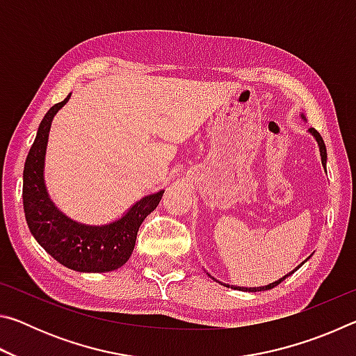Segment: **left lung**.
<instances>
[{"label":"left lung","mask_w":356,"mask_h":356,"mask_svg":"<svg viewBox=\"0 0 356 356\" xmlns=\"http://www.w3.org/2000/svg\"><path fill=\"white\" fill-rule=\"evenodd\" d=\"M309 131L312 134V136L316 138V141L318 143V147H321V156H322V165L325 166L327 165V147H325V143H323V140H322V136H321V134H318V131L316 130V129H309ZM301 267V265H298L297 268L295 270H298ZM293 270V272H295ZM291 275V273H289ZM289 275H286L284 278H281V280H278V281H275V282H272V284H268V286H262V287H234V289H238V291H248V292H259V291H268V289H273V287H276L278 284H281L282 281H284ZM229 287V286H227Z\"/></svg>","instance_id":"8db88e82"}]
</instances>
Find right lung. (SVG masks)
<instances>
[{"mask_svg":"<svg viewBox=\"0 0 356 356\" xmlns=\"http://www.w3.org/2000/svg\"><path fill=\"white\" fill-rule=\"evenodd\" d=\"M53 105L42 119L38 135L23 170V209L34 238L53 259L76 272H113L129 261L135 248L138 229L154 212L163 190L138 201L122 218L105 226H86L70 220L53 206L44 182V161L48 131L55 114L69 100Z\"/></svg>","mask_w":356,"mask_h":356,"instance_id":"add662e5","label":"right lung"}]
</instances>
